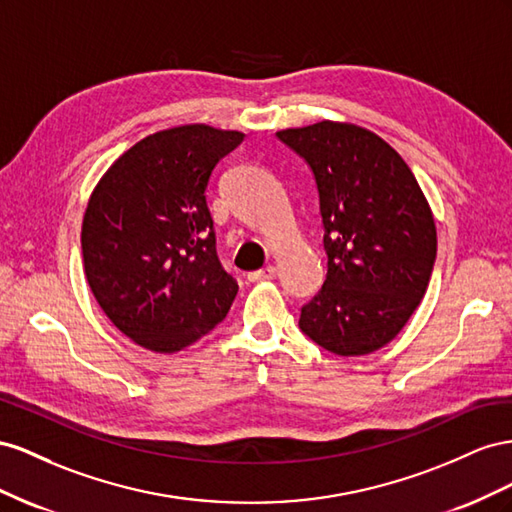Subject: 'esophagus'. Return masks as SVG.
Segmentation results:
<instances>
[{
    "label": "esophagus",
    "mask_w": 512,
    "mask_h": 512,
    "mask_svg": "<svg viewBox=\"0 0 512 512\" xmlns=\"http://www.w3.org/2000/svg\"><path fill=\"white\" fill-rule=\"evenodd\" d=\"M276 276V268L274 266H266V268H261V270H255V272H251L248 274V281H270V279H274Z\"/></svg>",
    "instance_id": "1"
}]
</instances>
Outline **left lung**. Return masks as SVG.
Returning a JSON list of instances; mask_svg holds the SVG:
<instances>
[{
  "instance_id": "left-lung-1",
  "label": "left lung",
  "mask_w": 512,
  "mask_h": 512,
  "mask_svg": "<svg viewBox=\"0 0 512 512\" xmlns=\"http://www.w3.org/2000/svg\"><path fill=\"white\" fill-rule=\"evenodd\" d=\"M313 169L328 274L300 328L337 356L390 343L425 298L437 253L429 201L399 152L371 130L324 120L276 133Z\"/></svg>"
}]
</instances>
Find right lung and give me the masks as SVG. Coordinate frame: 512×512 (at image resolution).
I'll use <instances>...</instances> for the list:
<instances>
[{
    "label": "right lung",
    "instance_id": "right-lung-1",
    "mask_svg": "<svg viewBox=\"0 0 512 512\" xmlns=\"http://www.w3.org/2000/svg\"><path fill=\"white\" fill-rule=\"evenodd\" d=\"M242 139L208 124L158 130L115 160L87 201L85 279L113 326L150 352L193 345L238 294L216 255L206 186Z\"/></svg>",
    "mask_w": 512,
    "mask_h": 512
}]
</instances>
